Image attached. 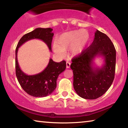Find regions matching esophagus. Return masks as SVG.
Segmentation results:
<instances>
[{"mask_svg":"<svg viewBox=\"0 0 128 128\" xmlns=\"http://www.w3.org/2000/svg\"><path fill=\"white\" fill-rule=\"evenodd\" d=\"M70 63L69 62H66V68H70Z\"/></svg>","mask_w":128,"mask_h":128,"instance_id":"obj_1","label":"esophagus"}]
</instances>
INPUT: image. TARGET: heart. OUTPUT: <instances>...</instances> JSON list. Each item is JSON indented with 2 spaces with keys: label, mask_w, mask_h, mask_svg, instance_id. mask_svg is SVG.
<instances>
[{
  "label": "heart",
  "mask_w": 128,
  "mask_h": 128,
  "mask_svg": "<svg viewBox=\"0 0 128 128\" xmlns=\"http://www.w3.org/2000/svg\"><path fill=\"white\" fill-rule=\"evenodd\" d=\"M90 40L88 32L85 30H74L62 34L56 39L53 45L55 52L61 57L66 55V50L70 48L73 55L83 51Z\"/></svg>",
  "instance_id": "1"
}]
</instances>
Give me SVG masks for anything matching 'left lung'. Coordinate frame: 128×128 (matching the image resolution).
Wrapping results in <instances>:
<instances>
[{
	"mask_svg": "<svg viewBox=\"0 0 128 128\" xmlns=\"http://www.w3.org/2000/svg\"><path fill=\"white\" fill-rule=\"evenodd\" d=\"M99 56L104 58L105 64L102 68H95L93 60ZM72 61L73 87L80 97L97 99L111 86L115 73L116 50L104 33L96 30L92 44Z\"/></svg>",
	"mask_w": 128,
	"mask_h": 128,
	"instance_id": "obj_1",
	"label": "left lung"
}]
</instances>
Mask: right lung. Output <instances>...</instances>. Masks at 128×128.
<instances>
[{
  "mask_svg": "<svg viewBox=\"0 0 128 128\" xmlns=\"http://www.w3.org/2000/svg\"><path fill=\"white\" fill-rule=\"evenodd\" d=\"M52 31V29L50 28H36L22 36L16 48L15 66L17 80L23 90L29 95L34 97L42 98L53 92L56 88L58 76L66 68V62L62 60L60 62H56L52 59H50L47 67L42 72L34 75H27L21 70L19 66L17 61V52L21 45L33 39L43 40L51 51V43L54 36Z\"/></svg>",
  "mask_w": 128,
  "mask_h": 128,
  "instance_id": "obj_1",
  "label": "right lung"
}]
</instances>
